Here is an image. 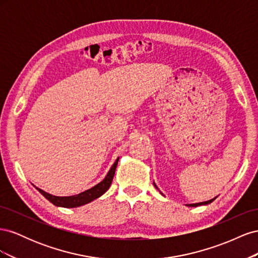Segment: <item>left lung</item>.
<instances>
[{
  "label": "left lung",
  "instance_id": "1",
  "mask_svg": "<svg viewBox=\"0 0 258 258\" xmlns=\"http://www.w3.org/2000/svg\"><path fill=\"white\" fill-rule=\"evenodd\" d=\"M155 185V184H154ZM155 187L156 188H157V186L155 185ZM216 198V197H215ZM215 198H213V199H211V200H208V201H205V202H199V204H191V205H186L187 207H198V206H201V205H209V204H211V202H212Z\"/></svg>",
  "mask_w": 258,
  "mask_h": 258
}]
</instances>
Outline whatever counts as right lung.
<instances>
[{
  "label": "right lung",
  "mask_w": 258,
  "mask_h": 258,
  "mask_svg": "<svg viewBox=\"0 0 258 258\" xmlns=\"http://www.w3.org/2000/svg\"><path fill=\"white\" fill-rule=\"evenodd\" d=\"M119 158H117L116 161L114 162V165L111 167L108 173L106 174V176L104 177L103 181H101L99 184H97L96 186L91 187L90 189L85 190L81 194L74 195V196H68V197H58V196H53V195H50L48 192H46L40 188L36 189L40 191L43 196L47 199L48 201H50L53 206L57 207H62V208H77L84 206L86 204H89L92 200H95L97 198H99L102 195L110 188V186L112 184L113 177L115 174V170L117 167V163H118Z\"/></svg>",
  "instance_id": "right-lung-1"
}]
</instances>
